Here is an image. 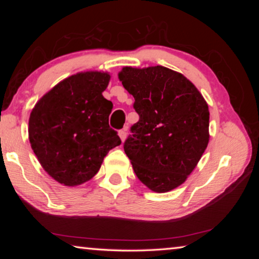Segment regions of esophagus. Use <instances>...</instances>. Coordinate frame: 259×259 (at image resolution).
I'll list each match as a JSON object with an SVG mask.
<instances>
[{"label": "esophagus", "instance_id": "1", "mask_svg": "<svg viewBox=\"0 0 259 259\" xmlns=\"http://www.w3.org/2000/svg\"><path fill=\"white\" fill-rule=\"evenodd\" d=\"M126 129H128V128H126V126H125L124 129H122V130L119 131V136H120V138H121L122 142H124L125 138H126Z\"/></svg>", "mask_w": 259, "mask_h": 259}]
</instances>
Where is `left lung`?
Here are the masks:
<instances>
[{
	"label": "left lung",
	"mask_w": 259,
	"mask_h": 259,
	"mask_svg": "<svg viewBox=\"0 0 259 259\" xmlns=\"http://www.w3.org/2000/svg\"><path fill=\"white\" fill-rule=\"evenodd\" d=\"M134 96L139 121L131 128L124 152L136 176L156 193L186 181L209 143V108L187 77L163 66H125L119 73Z\"/></svg>",
	"instance_id": "8db88e82"
}]
</instances>
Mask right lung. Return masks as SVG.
Returning a JSON list of instances; mask_svg holds the SVG:
<instances>
[{"instance_id":"right-lung-1","label":"right lung","mask_w":259,"mask_h":259,"mask_svg":"<svg viewBox=\"0 0 259 259\" xmlns=\"http://www.w3.org/2000/svg\"><path fill=\"white\" fill-rule=\"evenodd\" d=\"M108 72L88 71L60 81L35 104L28 138L42 168L56 182L77 186L99 171L121 139L109 128L113 104L103 93Z\"/></svg>"}]
</instances>
